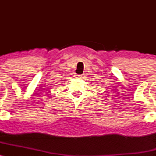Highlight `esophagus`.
<instances>
[{"instance_id": "esophagus-1", "label": "esophagus", "mask_w": 156, "mask_h": 156, "mask_svg": "<svg viewBox=\"0 0 156 156\" xmlns=\"http://www.w3.org/2000/svg\"><path fill=\"white\" fill-rule=\"evenodd\" d=\"M82 76H80V75H76V78H81Z\"/></svg>"}]
</instances>
